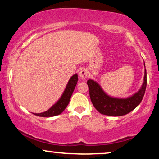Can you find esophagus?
Returning a JSON list of instances; mask_svg holds the SVG:
<instances>
[{
	"mask_svg": "<svg viewBox=\"0 0 159 159\" xmlns=\"http://www.w3.org/2000/svg\"><path fill=\"white\" fill-rule=\"evenodd\" d=\"M88 72L86 69H82L81 71H80V77L82 78V79L85 80L87 77H88Z\"/></svg>",
	"mask_w": 159,
	"mask_h": 159,
	"instance_id": "obj_1",
	"label": "esophagus"
}]
</instances>
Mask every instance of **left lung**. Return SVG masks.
<instances>
[{
  "mask_svg": "<svg viewBox=\"0 0 159 159\" xmlns=\"http://www.w3.org/2000/svg\"><path fill=\"white\" fill-rule=\"evenodd\" d=\"M87 83L91 101L98 111L111 116H123L133 111L142 101L147 85L146 70H145L142 88L138 93L127 98L119 99L108 96L103 92L101 86L92 80H88Z\"/></svg>",
  "mask_w": 159,
  "mask_h": 159,
  "instance_id": "1",
  "label": "left lung"
}]
</instances>
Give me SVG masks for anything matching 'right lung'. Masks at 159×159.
<instances>
[{
  "mask_svg": "<svg viewBox=\"0 0 159 159\" xmlns=\"http://www.w3.org/2000/svg\"><path fill=\"white\" fill-rule=\"evenodd\" d=\"M77 81V75L75 74V75H73L72 77L70 78V80H69L68 84H67L66 85V88L65 89L64 93H63L62 96L61 97L59 101H58L55 105H53L50 109L46 111L43 113H40V114H34L36 115V116L42 117H51L61 114V113L64 111L65 108H66V106H68L69 101H70L71 96L74 92V90H75Z\"/></svg>",
  "mask_w": 159,
  "mask_h": 159,
  "instance_id": "obj_1",
  "label": "right lung"
}]
</instances>
